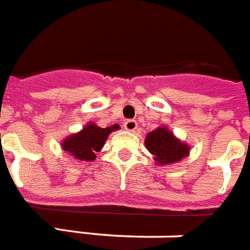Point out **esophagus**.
Segmentation results:
<instances>
[{
	"instance_id": "obj_1",
	"label": "esophagus",
	"mask_w": 250,
	"mask_h": 250,
	"mask_svg": "<svg viewBox=\"0 0 250 250\" xmlns=\"http://www.w3.org/2000/svg\"><path fill=\"white\" fill-rule=\"evenodd\" d=\"M124 127H125V130L127 131H134L138 127V124L135 120H126L125 124H124Z\"/></svg>"
}]
</instances>
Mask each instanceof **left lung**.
I'll list each match as a JSON object with an SVG mask.
<instances>
[{
	"instance_id": "obj_1",
	"label": "left lung",
	"mask_w": 250,
	"mask_h": 250,
	"mask_svg": "<svg viewBox=\"0 0 250 250\" xmlns=\"http://www.w3.org/2000/svg\"><path fill=\"white\" fill-rule=\"evenodd\" d=\"M145 145L159 167L179 163L188 156L191 151V147L175 137L167 126H159L149 131L146 135Z\"/></svg>"
}]
</instances>
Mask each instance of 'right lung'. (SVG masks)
<instances>
[{
	"label": "right lung",
	"instance_id": "add662e5",
	"mask_svg": "<svg viewBox=\"0 0 250 250\" xmlns=\"http://www.w3.org/2000/svg\"><path fill=\"white\" fill-rule=\"evenodd\" d=\"M119 127L117 124L99 127L95 123H87L80 131L64 138L61 142V147L73 160L89 163L97 159V152H101L108 135Z\"/></svg>",
	"mask_w": 250,
	"mask_h": 250
}]
</instances>
